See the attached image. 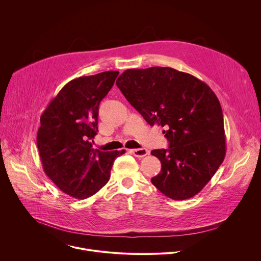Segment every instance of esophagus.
Here are the masks:
<instances>
[{"instance_id": "34e87169", "label": "esophagus", "mask_w": 261, "mask_h": 261, "mask_svg": "<svg viewBox=\"0 0 261 261\" xmlns=\"http://www.w3.org/2000/svg\"><path fill=\"white\" fill-rule=\"evenodd\" d=\"M131 153L137 158H143L150 154V152H148L146 148H134V150H131Z\"/></svg>"}]
</instances>
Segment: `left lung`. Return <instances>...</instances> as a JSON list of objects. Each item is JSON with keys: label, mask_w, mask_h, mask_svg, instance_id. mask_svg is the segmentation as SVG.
I'll return each mask as SVG.
<instances>
[{"label": "left lung", "mask_w": 261, "mask_h": 261, "mask_svg": "<svg viewBox=\"0 0 261 261\" xmlns=\"http://www.w3.org/2000/svg\"><path fill=\"white\" fill-rule=\"evenodd\" d=\"M117 86L150 126L167 127L168 148L151 152L161 171L151 181L165 196L185 200L210 181L226 154L221 104L212 89L169 67L128 69Z\"/></svg>", "instance_id": "8db88e82"}]
</instances>
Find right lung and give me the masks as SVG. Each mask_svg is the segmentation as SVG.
Wrapping results in <instances>:
<instances>
[{
  "mask_svg": "<svg viewBox=\"0 0 261 261\" xmlns=\"http://www.w3.org/2000/svg\"><path fill=\"white\" fill-rule=\"evenodd\" d=\"M119 71H105L69 82L40 118L37 146L46 175L69 196L86 199L106 185L122 151L94 150L101 100Z\"/></svg>",
  "mask_w": 261,
  "mask_h": 261,
  "instance_id": "1",
  "label": "right lung"
}]
</instances>
